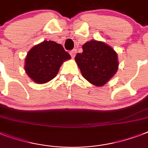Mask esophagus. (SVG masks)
Wrapping results in <instances>:
<instances>
[{
	"label": "esophagus",
	"mask_w": 148,
	"mask_h": 148,
	"mask_svg": "<svg viewBox=\"0 0 148 148\" xmlns=\"http://www.w3.org/2000/svg\"><path fill=\"white\" fill-rule=\"evenodd\" d=\"M76 53H77V49H73L71 51H70V54H71L72 58H74V57H75Z\"/></svg>",
	"instance_id": "esophagus-1"
}]
</instances>
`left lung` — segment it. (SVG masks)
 Masks as SVG:
<instances>
[{
    "label": "left lung",
    "mask_w": 148,
    "mask_h": 148,
    "mask_svg": "<svg viewBox=\"0 0 148 148\" xmlns=\"http://www.w3.org/2000/svg\"><path fill=\"white\" fill-rule=\"evenodd\" d=\"M82 48L83 52L75 56L82 76L94 85H104L118 69L117 53L105 43L94 40L86 42Z\"/></svg>",
    "instance_id": "obj_1"
}]
</instances>
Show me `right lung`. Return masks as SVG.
<instances>
[{"label":"right lung","mask_w":148,"mask_h":148,"mask_svg":"<svg viewBox=\"0 0 148 148\" xmlns=\"http://www.w3.org/2000/svg\"><path fill=\"white\" fill-rule=\"evenodd\" d=\"M71 58L62 45L44 40L28 51L24 69L35 83L45 84L54 78L63 62Z\"/></svg>","instance_id":"right-lung-1"}]
</instances>
